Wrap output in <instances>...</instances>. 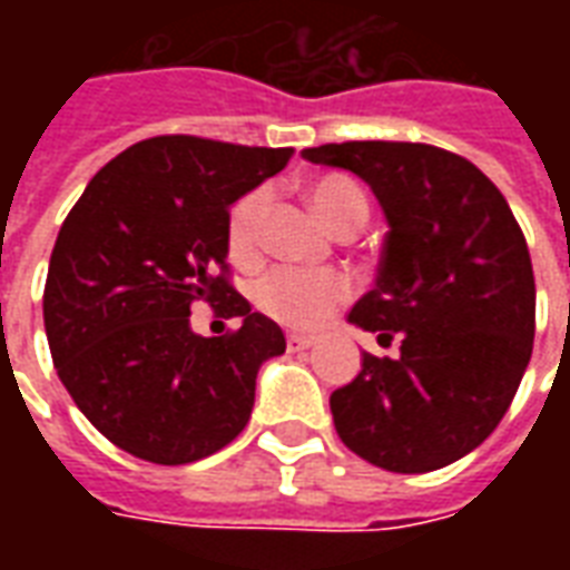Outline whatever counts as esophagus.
<instances>
[{"instance_id": "34e87169", "label": "esophagus", "mask_w": 570, "mask_h": 570, "mask_svg": "<svg viewBox=\"0 0 570 570\" xmlns=\"http://www.w3.org/2000/svg\"><path fill=\"white\" fill-rule=\"evenodd\" d=\"M311 345H314V335H286V347H289L293 354H296V351H308Z\"/></svg>"}]
</instances>
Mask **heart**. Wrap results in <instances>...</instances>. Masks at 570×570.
Returning <instances> with one entry per match:
<instances>
[{"mask_svg":"<svg viewBox=\"0 0 570 570\" xmlns=\"http://www.w3.org/2000/svg\"><path fill=\"white\" fill-rule=\"evenodd\" d=\"M308 198L333 232H342L347 225H363L370 216L366 195L347 176L314 179L308 186ZM268 207H272L268 188H256L235 204V210L228 216V253L235 259H253V253L259 249ZM347 296H351V284L345 277L289 268V265H277L253 284V305L272 321L293 326V330H311L323 323Z\"/></svg>","mask_w":570,"mask_h":570,"instance_id":"obj_1","label":"heart"}]
</instances>
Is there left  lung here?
<instances>
[{
	"label": "left lung",
	"instance_id": "obj_1",
	"mask_svg": "<svg viewBox=\"0 0 570 570\" xmlns=\"http://www.w3.org/2000/svg\"><path fill=\"white\" fill-rule=\"evenodd\" d=\"M311 164L357 174L387 219L379 277L347 314L396 357L330 396L347 449L391 473H428L501 424L534 345V272L522 228L489 176L424 142H326Z\"/></svg>",
	"mask_w": 570,
	"mask_h": 570
}]
</instances>
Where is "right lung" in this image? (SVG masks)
<instances>
[{
    "mask_svg": "<svg viewBox=\"0 0 570 570\" xmlns=\"http://www.w3.org/2000/svg\"><path fill=\"white\" fill-rule=\"evenodd\" d=\"M289 155L151 137L106 164L69 210L45 281V333L81 415L134 458L191 464L247 428L259 366L286 338L225 277L228 210ZM198 297L242 326L191 334Z\"/></svg>",
    "mask_w": 570,
    "mask_h": 570,
    "instance_id": "1",
    "label": "right lung"
}]
</instances>
